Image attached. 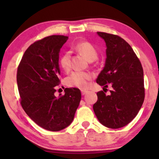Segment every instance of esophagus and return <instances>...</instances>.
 Returning a JSON list of instances; mask_svg holds the SVG:
<instances>
[{
    "mask_svg": "<svg viewBox=\"0 0 159 159\" xmlns=\"http://www.w3.org/2000/svg\"><path fill=\"white\" fill-rule=\"evenodd\" d=\"M87 92H88V91H87V90H81V94L83 95V96H84V95L87 93Z\"/></svg>",
    "mask_w": 159,
    "mask_h": 159,
    "instance_id": "1",
    "label": "esophagus"
}]
</instances>
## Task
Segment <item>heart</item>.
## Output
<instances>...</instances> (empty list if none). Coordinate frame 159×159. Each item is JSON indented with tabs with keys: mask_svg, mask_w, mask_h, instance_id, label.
<instances>
[{
	"mask_svg": "<svg viewBox=\"0 0 159 159\" xmlns=\"http://www.w3.org/2000/svg\"><path fill=\"white\" fill-rule=\"evenodd\" d=\"M76 49L81 53L89 61H93L97 58L98 52L94 45L87 41H81L76 45ZM60 66L65 72H68L71 67V54L66 52L62 54L59 60ZM92 78V75L89 72L76 71L71 73L66 80L69 87H77L84 90L89 86V81Z\"/></svg>",
	"mask_w": 159,
	"mask_h": 159,
	"instance_id": "heart-1",
	"label": "heart"
}]
</instances>
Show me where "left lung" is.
Returning a JSON list of instances; mask_svg holds the SVG:
<instances>
[{"label":"left lung","mask_w":159,"mask_h":159,"mask_svg":"<svg viewBox=\"0 0 159 159\" xmlns=\"http://www.w3.org/2000/svg\"><path fill=\"white\" fill-rule=\"evenodd\" d=\"M106 43L105 67L96 83L104 89L111 86V94L97 93L93 105L96 117L103 125L119 129L137 116L145 97L143 70L132 47L123 38L114 34L97 32Z\"/></svg>","instance_id":"1"}]
</instances>
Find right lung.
Listing matches in <instances>:
<instances>
[{"instance_id":"1","label":"right lung","mask_w":159,"mask_h":159,"mask_svg":"<svg viewBox=\"0 0 159 159\" xmlns=\"http://www.w3.org/2000/svg\"><path fill=\"white\" fill-rule=\"evenodd\" d=\"M68 36H49L36 41L25 51L17 70L21 105L29 117L40 127L57 132L74 119L81 98L78 88H66L56 97L60 84L59 53Z\"/></svg>"}]
</instances>
